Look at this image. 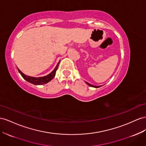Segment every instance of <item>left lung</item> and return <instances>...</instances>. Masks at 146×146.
Wrapping results in <instances>:
<instances>
[{
    "label": "left lung",
    "instance_id": "left-lung-1",
    "mask_svg": "<svg viewBox=\"0 0 146 146\" xmlns=\"http://www.w3.org/2000/svg\"><path fill=\"white\" fill-rule=\"evenodd\" d=\"M86 84H87V85H90V86H92V87H94V88H99V87H100V86H94V85L90 84H89V83L86 82Z\"/></svg>",
    "mask_w": 146,
    "mask_h": 146
}]
</instances>
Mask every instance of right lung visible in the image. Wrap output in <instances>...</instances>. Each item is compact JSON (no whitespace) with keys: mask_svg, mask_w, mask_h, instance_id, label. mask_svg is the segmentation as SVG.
<instances>
[{"mask_svg":"<svg viewBox=\"0 0 146 146\" xmlns=\"http://www.w3.org/2000/svg\"><path fill=\"white\" fill-rule=\"evenodd\" d=\"M60 61H59L58 64L56 66V68H54V69L52 72H51L50 74L47 75V76H46L42 77H37L36 78V77H30L28 76H26V75L23 74L18 68V72L20 73L21 76L23 77V78H25L26 81L29 82L34 85H43V84H46V83L49 82L50 80H52L53 79V77L55 76V74H56V70L58 69L59 64H60Z\"/></svg>","mask_w":146,"mask_h":146,"instance_id":"right-lung-1","label":"right lung"}]
</instances>
